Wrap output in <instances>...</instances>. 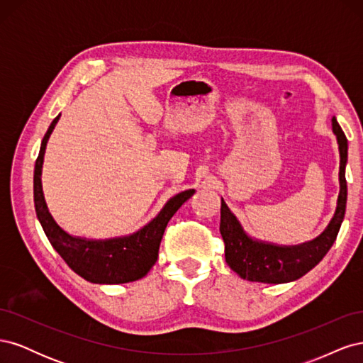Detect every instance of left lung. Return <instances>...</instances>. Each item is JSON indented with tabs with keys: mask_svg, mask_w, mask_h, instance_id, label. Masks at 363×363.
Masks as SVG:
<instances>
[{
	"mask_svg": "<svg viewBox=\"0 0 363 363\" xmlns=\"http://www.w3.org/2000/svg\"><path fill=\"white\" fill-rule=\"evenodd\" d=\"M333 133L337 138L340 167L339 183L340 191L337 196V207L333 219L321 236L300 247H276L256 242L250 239L240 228L235 215L228 211L224 200L221 201V232L225 247V262L228 267L240 277L251 281L262 283H286L300 279L318 265L332 248L337 232L342 224L347 206V180L345 164L348 142L336 118L332 119Z\"/></svg>",
	"mask_w": 363,
	"mask_h": 363,
	"instance_id": "obj_1",
	"label": "left lung"
}]
</instances>
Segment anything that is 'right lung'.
Instances as JSON below:
<instances>
[{"label": "right lung", "instance_id": "obj_1", "mask_svg": "<svg viewBox=\"0 0 363 363\" xmlns=\"http://www.w3.org/2000/svg\"><path fill=\"white\" fill-rule=\"evenodd\" d=\"M59 118L60 115L54 118L48 131L42 139L40 151L35 164V179H33L35 208L43 232H45L52 248L67 262V265L87 281L115 284L142 279L159 257L160 240L169 219L186 200L191 199L195 191L189 189L172 196L167 206L163 207V211L148 225L128 238L86 240L69 236L63 232L50 215L45 200H43L40 184L45 147Z\"/></svg>", "mask_w": 363, "mask_h": 363}]
</instances>
